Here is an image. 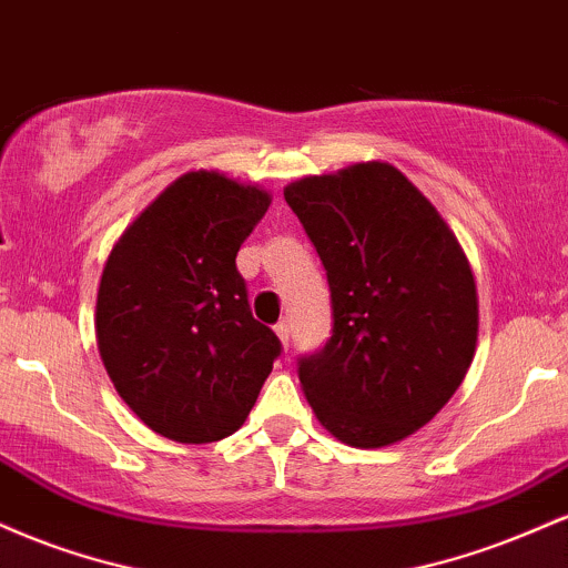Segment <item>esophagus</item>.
I'll return each instance as SVG.
<instances>
[{
  "mask_svg": "<svg viewBox=\"0 0 568 568\" xmlns=\"http://www.w3.org/2000/svg\"><path fill=\"white\" fill-rule=\"evenodd\" d=\"M275 334H277L280 342H283V347L288 349V342H291V325H288V321H280L275 325Z\"/></svg>",
  "mask_w": 568,
  "mask_h": 568,
  "instance_id": "34e87169",
  "label": "esophagus"
}]
</instances>
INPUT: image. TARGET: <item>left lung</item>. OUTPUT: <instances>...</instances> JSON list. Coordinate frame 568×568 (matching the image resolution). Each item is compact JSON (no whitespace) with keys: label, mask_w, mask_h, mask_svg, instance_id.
Masks as SVG:
<instances>
[{"label":"left lung","mask_w":568,"mask_h":568,"mask_svg":"<svg viewBox=\"0 0 568 568\" xmlns=\"http://www.w3.org/2000/svg\"><path fill=\"white\" fill-rule=\"evenodd\" d=\"M331 288L334 328L298 357L317 422L355 448L425 427L456 393L478 342V293L456 234L389 162L285 186Z\"/></svg>","instance_id":"1"}]
</instances>
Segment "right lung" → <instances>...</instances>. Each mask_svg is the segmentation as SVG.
I'll use <instances>...</instances> for the list:
<instances>
[{
    "label": "right lung",
    "instance_id": "add662e5",
    "mask_svg": "<svg viewBox=\"0 0 568 568\" xmlns=\"http://www.w3.org/2000/svg\"><path fill=\"white\" fill-rule=\"evenodd\" d=\"M270 202L266 189L219 171L184 173L109 253L98 352L122 400L162 438L237 433L283 349L275 331L253 321L234 264Z\"/></svg>",
    "mask_w": 568,
    "mask_h": 568
}]
</instances>
